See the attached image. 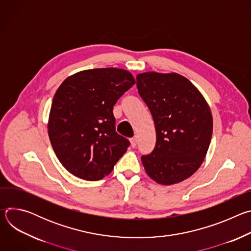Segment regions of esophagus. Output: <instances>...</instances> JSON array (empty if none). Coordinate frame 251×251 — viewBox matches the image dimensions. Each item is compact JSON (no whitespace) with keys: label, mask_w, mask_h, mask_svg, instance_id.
<instances>
[{"label":"esophagus","mask_w":251,"mask_h":251,"mask_svg":"<svg viewBox=\"0 0 251 251\" xmlns=\"http://www.w3.org/2000/svg\"><path fill=\"white\" fill-rule=\"evenodd\" d=\"M130 142H131V146H132L133 148L136 147V146H137V143H138V138H137V136L132 137V138L130 139Z\"/></svg>","instance_id":"obj_1"}]
</instances>
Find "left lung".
Returning <instances> with one entry per match:
<instances>
[{"instance_id":"8db88e82","label":"left lung","mask_w":251,"mask_h":251,"mask_svg":"<svg viewBox=\"0 0 251 251\" xmlns=\"http://www.w3.org/2000/svg\"><path fill=\"white\" fill-rule=\"evenodd\" d=\"M137 88L156 128L154 150L141 157L148 176L161 185L190 177L201 165L212 135L209 107L186 77L177 74L137 75Z\"/></svg>"}]
</instances>
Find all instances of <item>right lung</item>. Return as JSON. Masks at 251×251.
Instances as JSON below:
<instances>
[{"instance_id":"right-lung-1","label":"right lung","mask_w":251,"mask_h":251,"mask_svg":"<svg viewBox=\"0 0 251 251\" xmlns=\"http://www.w3.org/2000/svg\"><path fill=\"white\" fill-rule=\"evenodd\" d=\"M127 70L95 68L67 77L56 90L49 136L62 166L86 181L109 175L130 146L115 128L113 106L133 85Z\"/></svg>"}]
</instances>
